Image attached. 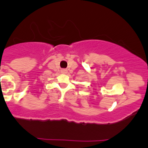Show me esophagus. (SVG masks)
I'll return each instance as SVG.
<instances>
[{"mask_svg": "<svg viewBox=\"0 0 148 148\" xmlns=\"http://www.w3.org/2000/svg\"><path fill=\"white\" fill-rule=\"evenodd\" d=\"M61 72H62V74H66V73L67 72V70L65 69H61Z\"/></svg>", "mask_w": 148, "mask_h": 148, "instance_id": "obj_1", "label": "esophagus"}]
</instances>
